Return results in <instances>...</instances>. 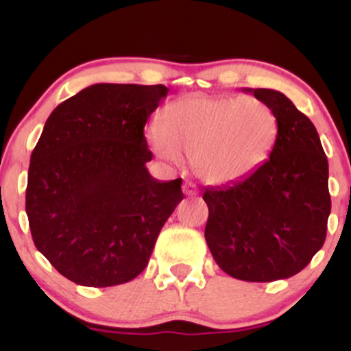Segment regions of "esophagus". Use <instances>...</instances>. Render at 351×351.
Instances as JSON below:
<instances>
[{
	"instance_id": "obj_1",
	"label": "esophagus",
	"mask_w": 351,
	"mask_h": 351,
	"mask_svg": "<svg viewBox=\"0 0 351 351\" xmlns=\"http://www.w3.org/2000/svg\"><path fill=\"white\" fill-rule=\"evenodd\" d=\"M183 191H184V195H186V196H196V195H198V189H196L195 184L189 183V181H186V183H184Z\"/></svg>"
}]
</instances>
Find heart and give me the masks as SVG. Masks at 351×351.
Instances as JSON below:
<instances>
[{
    "instance_id": "heart-1",
    "label": "heart",
    "mask_w": 351,
    "mask_h": 351,
    "mask_svg": "<svg viewBox=\"0 0 351 351\" xmlns=\"http://www.w3.org/2000/svg\"><path fill=\"white\" fill-rule=\"evenodd\" d=\"M277 134L276 112L264 100L188 95L165 108L162 125H152L147 138L162 158L180 165L189 156L201 180L226 184L259 170Z\"/></svg>"
}]
</instances>
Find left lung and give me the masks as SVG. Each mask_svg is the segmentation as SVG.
I'll return each instance as SVG.
<instances>
[{
	"mask_svg": "<svg viewBox=\"0 0 351 351\" xmlns=\"http://www.w3.org/2000/svg\"><path fill=\"white\" fill-rule=\"evenodd\" d=\"M276 112V147L259 170L206 188L204 237L216 264L239 280L289 279L320 251L332 208L317 128L279 90L244 88Z\"/></svg>",
	"mask_w": 351,
	"mask_h": 351,
	"instance_id": "left-lung-1",
	"label": "left lung"
}]
</instances>
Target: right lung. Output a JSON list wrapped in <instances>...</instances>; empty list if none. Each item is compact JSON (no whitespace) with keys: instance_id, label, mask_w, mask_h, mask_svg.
Returning <instances> with one entry per match:
<instances>
[{"instance_id":"right-lung-1","label":"right lung","mask_w":351,"mask_h":351,"mask_svg":"<svg viewBox=\"0 0 351 351\" xmlns=\"http://www.w3.org/2000/svg\"><path fill=\"white\" fill-rule=\"evenodd\" d=\"M168 88L94 84L52 110L27 171L26 215L38 251L64 277L110 287L147 267L184 198L181 178L155 180L145 123Z\"/></svg>"}]
</instances>
